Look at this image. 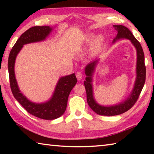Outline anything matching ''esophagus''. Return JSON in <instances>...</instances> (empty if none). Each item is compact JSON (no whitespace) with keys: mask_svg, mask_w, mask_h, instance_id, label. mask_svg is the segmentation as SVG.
Here are the masks:
<instances>
[{"mask_svg":"<svg viewBox=\"0 0 154 154\" xmlns=\"http://www.w3.org/2000/svg\"><path fill=\"white\" fill-rule=\"evenodd\" d=\"M76 77H77V79L78 80H82L83 79V75L81 72H77L76 73Z\"/></svg>","mask_w":154,"mask_h":154,"instance_id":"1","label":"esophagus"}]
</instances>
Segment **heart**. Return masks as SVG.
<instances>
[{
  "label": "heart",
  "instance_id": "1",
  "mask_svg": "<svg viewBox=\"0 0 154 154\" xmlns=\"http://www.w3.org/2000/svg\"><path fill=\"white\" fill-rule=\"evenodd\" d=\"M94 38V36L92 35H88L86 38H85V43L86 45H90L93 43ZM104 43V38L102 36H98V37L96 38L95 42H94V49H98L100 48L101 45H103Z\"/></svg>",
  "mask_w": 154,
  "mask_h": 154
}]
</instances>
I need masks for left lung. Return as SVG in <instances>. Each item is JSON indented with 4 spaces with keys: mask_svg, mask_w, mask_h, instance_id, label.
Masks as SVG:
<instances>
[{
    "mask_svg": "<svg viewBox=\"0 0 154 154\" xmlns=\"http://www.w3.org/2000/svg\"><path fill=\"white\" fill-rule=\"evenodd\" d=\"M115 29L117 30L118 34L113 41L115 43L117 40L120 38H126L128 39L134 48L137 49V77L134 82V85L132 92L130 93L126 100L123 102L119 103L118 105L112 106H102L99 105L94 98L93 87H92V76L95 71V68L98 64V60H95L91 62L85 68V73L86 75L84 85L87 94V101L88 105L96 113L100 116H118L124 113L132 108L136 103L137 99L141 92L143 86L145 82L146 77V68L145 65V56L143 53V48L140 43L137 40L132 33L130 32L128 28L122 25H113Z\"/></svg>",
    "mask_w": 154,
    "mask_h": 154,
    "instance_id": "obj_1",
    "label": "left lung"
}]
</instances>
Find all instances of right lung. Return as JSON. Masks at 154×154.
Segmentation results:
<instances>
[{"label":"right lung","mask_w":154,"mask_h":154,"mask_svg":"<svg viewBox=\"0 0 154 154\" xmlns=\"http://www.w3.org/2000/svg\"><path fill=\"white\" fill-rule=\"evenodd\" d=\"M51 30L52 28L48 26H34L29 28L20 36L15 43L10 51L8 60L10 86L13 95L28 113L38 118L47 120L58 118L66 111L69 94L77 82L75 74L72 73L60 78L51 98L45 103H35L28 100L20 92L15 79L14 66L15 59L23 45L44 41Z\"/></svg>","instance_id":"1"}]
</instances>
